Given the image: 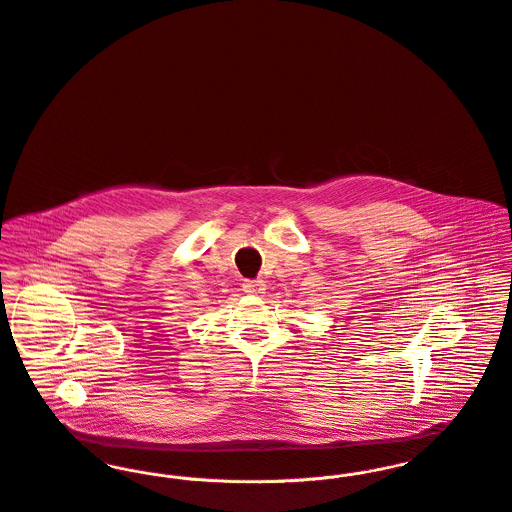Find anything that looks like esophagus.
Segmentation results:
<instances>
[{"label":"esophagus","mask_w":512,"mask_h":512,"mask_svg":"<svg viewBox=\"0 0 512 512\" xmlns=\"http://www.w3.org/2000/svg\"><path fill=\"white\" fill-rule=\"evenodd\" d=\"M242 290H244V293H248V295H262L264 290H266V284L262 280H246Z\"/></svg>","instance_id":"obj_1"}]
</instances>
